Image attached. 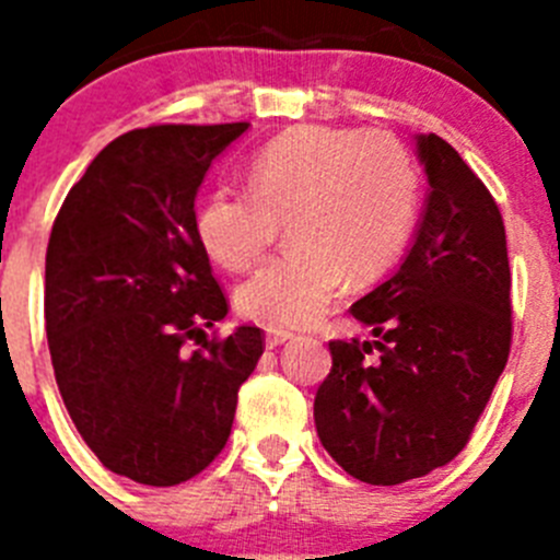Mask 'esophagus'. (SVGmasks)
<instances>
[{
	"instance_id": "34e87169",
	"label": "esophagus",
	"mask_w": 560,
	"mask_h": 560,
	"mask_svg": "<svg viewBox=\"0 0 560 560\" xmlns=\"http://www.w3.org/2000/svg\"><path fill=\"white\" fill-rule=\"evenodd\" d=\"M289 339H294L289 330H269V334H266V348L275 350V348H280V345H285Z\"/></svg>"
}]
</instances>
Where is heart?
<instances>
[{
	"mask_svg": "<svg viewBox=\"0 0 560 560\" xmlns=\"http://www.w3.org/2000/svg\"><path fill=\"white\" fill-rule=\"evenodd\" d=\"M249 187H215L196 210L201 249L230 271L264 260L280 224L291 252L249 277L237 311L275 330L314 325L339 294L381 277L407 249L420 176L407 148L381 131L294 128L249 162Z\"/></svg>",
	"mask_w": 560,
	"mask_h": 560,
	"instance_id": "obj_1",
	"label": "heart"
}]
</instances>
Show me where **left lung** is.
<instances>
[{
  "label": "left lung",
  "instance_id": "left-lung-1",
  "mask_svg": "<svg viewBox=\"0 0 560 560\" xmlns=\"http://www.w3.org/2000/svg\"><path fill=\"white\" fill-rule=\"evenodd\" d=\"M418 156L429 199L412 249L350 308L378 339L330 341L334 368L314 398L325 452L368 485H400L452 463L511 355L502 212L438 133H420Z\"/></svg>",
  "mask_w": 560,
  "mask_h": 560
}]
</instances>
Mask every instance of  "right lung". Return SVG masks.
<instances>
[{
  "label": "right lung",
  "mask_w": 560,
  "mask_h": 560,
  "mask_svg": "<svg viewBox=\"0 0 560 560\" xmlns=\"http://www.w3.org/2000/svg\"><path fill=\"white\" fill-rule=\"evenodd\" d=\"M249 122L133 128L97 153L49 232L44 323L69 418L108 471L187 482L226 446L264 330L207 339L230 305L196 192ZM190 343H199L196 351Z\"/></svg>",
  "instance_id": "add662e5"
}]
</instances>
